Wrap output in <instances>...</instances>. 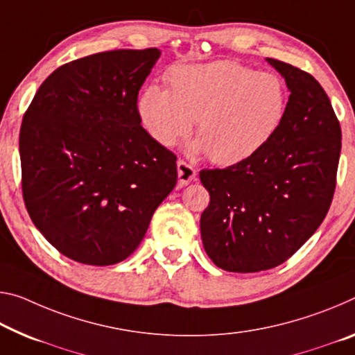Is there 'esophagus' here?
I'll return each mask as SVG.
<instances>
[{
	"mask_svg": "<svg viewBox=\"0 0 355 355\" xmlns=\"http://www.w3.org/2000/svg\"><path fill=\"white\" fill-rule=\"evenodd\" d=\"M177 171H178V187H187L189 182H193V180H196L194 167L191 166V164H188L187 161L178 159Z\"/></svg>",
	"mask_w": 355,
	"mask_h": 355,
	"instance_id": "1",
	"label": "esophagus"
}]
</instances>
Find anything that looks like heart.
I'll use <instances>...</instances> for the list:
<instances>
[{"label": "heart", "mask_w": 355, "mask_h": 355, "mask_svg": "<svg viewBox=\"0 0 355 355\" xmlns=\"http://www.w3.org/2000/svg\"><path fill=\"white\" fill-rule=\"evenodd\" d=\"M168 89L148 87L139 99L145 129L162 147L189 136L196 150L219 166L248 159L277 132L288 107L278 76L256 72L232 60L178 66L167 74Z\"/></svg>", "instance_id": "heart-1"}]
</instances>
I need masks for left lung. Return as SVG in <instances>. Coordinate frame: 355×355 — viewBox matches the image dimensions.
Wrapping results in <instances>:
<instances>
[{
    "instance_id": "obj_1",
    "label": "left lung",
    "mask_w": 355,
    "mask_h": 355,
    "mask_svg": "<svg viewBox=\"0 0 355 355\" xmlns=\"http://www.w3.org/2000/svg\"><path fill=\"white\" fill-rule=\"evenodd\" d=\"M267 61L291 92L277 132L248 159L199 173L210 193L202 243L215 266L235 273L288 261L324 221L336 187L341 128L329 96L308 72Z\"/></svg>"
}]
</instances>
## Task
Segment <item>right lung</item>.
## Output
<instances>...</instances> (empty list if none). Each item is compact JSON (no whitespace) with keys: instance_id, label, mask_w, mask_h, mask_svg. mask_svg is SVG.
I'll return each mask as SVG.
<instances>
[{"instance_id":"obj_1","label":"right lung","mask_w":355,"mask_h":355,"mask_svg":"<svg viewBox=\"0 0 355 355\" xmlns=\"http://www.w3.org/2000/svg\"><path fill=\"white\" fill-rule=\"evenodd\" d=\"M157 49H120L55 69L20 128L31 221L61 254L114 266L136 251L177 184V156L140 126L139 89Z\"/></svg>"}]
</instances>
